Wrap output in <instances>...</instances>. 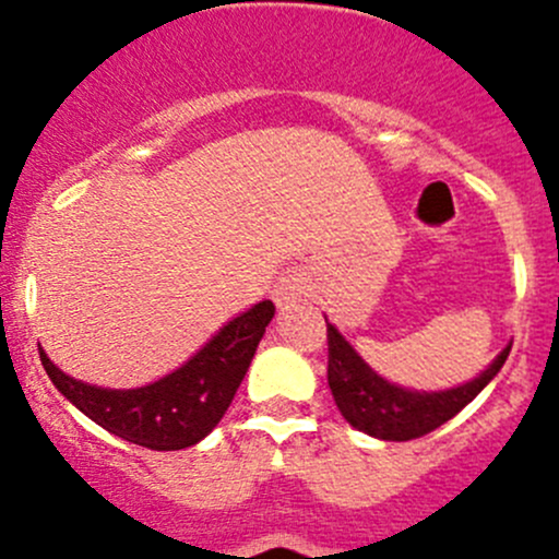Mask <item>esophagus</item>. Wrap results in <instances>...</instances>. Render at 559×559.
Here are the masks:
<instances>
[{
    "mask_svg": "<svg viewBox=\"0 0 559 559\" xmlns=\"http://www.w3.org/2000/svg\"><path fill=\"white\" fill-rule=\"evenodd\" d=\"M300 295H302V284H300V278H295V275L278 278V284H275V289H273V297L278 306H286V302L297 300Z\"/></svg>",
    "mask_w": 559,
    "mask_h": 559,
    "instance_id": "esophagus-1",
    "label": "esophagus"
}]
</instances>
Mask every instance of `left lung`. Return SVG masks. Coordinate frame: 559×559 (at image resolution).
Instances as JSON below:
<instances>
[{
    "mask_svg": "<svg viewBox=\"0 0 559 559\" xmlns=\"http://www.w3.org/2000/svg\"><path fill=\"white\" fill-rule=\"evenodd\" d=\"M326 346H330L326 381L343 419L381 441H411L441 427L498 376L511 352V346H506L495 362L467 384L443 392H414L381 379L330 321H326Z\"/></svg>",
    "mask_w": 559,
    "mask_h": 559,
    "instance_id": "8db88e82",
    "label": "left lung"
}]
</instances>
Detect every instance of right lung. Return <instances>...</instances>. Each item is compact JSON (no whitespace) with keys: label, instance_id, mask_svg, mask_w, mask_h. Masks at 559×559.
<instances>
[{"label":"right lung","instance_id":"right-lung-1","mask_svg":"<svg viewBox=\"0 0 559 559\" xmlns=\"http://www.w3.org/2000/svg\"><path fill=\"white\" fill-rule=\"evenodd\" d=\"M273 316V302H257L227 321L189 362L138 389L83 384L56 368L43 348L39 359L53 386L107 432L154 452H178L200 443L227 414Z\"/></svg>","mask_w":559,"mask_h":559}]
</instances>
